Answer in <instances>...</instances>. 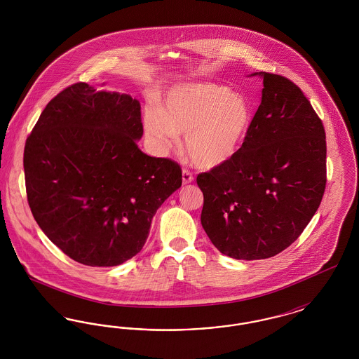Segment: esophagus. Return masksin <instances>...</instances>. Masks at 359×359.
<instances>
[{
  "instance_id": "esophagus-1",
  "label": "esophagus",
  "mask_w": 359,
  "mask_h": 359,
  "mask_svg": "<svg viewBox=\"0 0 359 359\" xmlns=\"http://www.w3.org/2000/svg\"><path fill=\"white\" fill-rule=\"evenodd\" d=\"M182 180H183V184H189V183L194 182V176H192L191 172L187 171V170H183Z\"/></svg>"
}]
</instances>
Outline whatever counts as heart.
<instances>
[{"label":"heart","instance_id":"b5f03b06","mask_svg":"<svg viewBox=\"0 0 359 359\" xmlns=\"http://www.w3.org/2000/svg\"><path fill=\"white\" fill-rule=\"evenodd\" d=\"M252 120V106L243 95L205 82L173 87L164 110L147 107L142 123L145 135L161 148H171L179 142V135H186L192 163L212 170L238 154Z\"/></svg>","mask_w":359,"mask_h":359}]
</instances>
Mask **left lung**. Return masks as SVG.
Returning <instances> with one entry per match:
<instances>
[{
    "label": "left lung",
    "instance_id": "obj_1",
    "mask_svg": "<svg viewBox=\"0 0 359 359\" xmlns=\"http://www.w3.org/2000/svg\"><path fill=\"white\" fill-rule=\"evenodd\" d=\"M262 78L248 137L230 161L198 175L201 222L212 245L236 259L276 256L303 233L325 188L323 123L290 79Z\"/></svg>",
    "mask_w": 359,
    "mask_h": 359
}]
</instances>
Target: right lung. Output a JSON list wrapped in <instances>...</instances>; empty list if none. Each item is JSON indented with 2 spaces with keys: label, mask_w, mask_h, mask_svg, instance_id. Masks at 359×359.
Masks as SVG:
<instances>
[{
  "label": "right lung",
  "mask_w": 359,
  "mask_h": 359,
  "mask_svg": "<svg viewBox=\"0 0 359 359\" xmlns=\"http://www.w3.org/2000/svg\"><path fill=\"white\" fill-rule=\"evenodd\" d=\"M142 132L136 98L81 82L50 101L27 138L34 221L74 261L116 266L136 256L182 186L177 163L140 151Z\"/></svg>",
  "instance_id": "right-lung-1"
}]
</instances>
